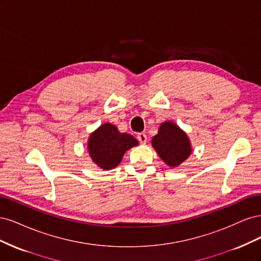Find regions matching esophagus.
<instances>
[{
  "label": "esophagus",
  "mask_w": 261,
  "mask_h": 261,
  "mask_svg": "<svg viewBox=\"0 0 261 261\" xmlns=\"http://www.w3.org/2000/svg\"><path fill=\"white\" fill-rule=\"evenodd\" d=\"M137 139L140 144H146L147 143V136L144 133H139L137 135Z\"/></svg>",
  "instance_id": "obj_1"
}]
</instances>
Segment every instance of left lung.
<instances>
[{"label": "left lung", "mask_w": 261, "mask_h": 261, "mask_svg": "<svg viewBox=\"0 0 261 261\" xmlns=\"http://www.w3.org/2000/svg\"><path fill=\"white\" fill-rule=\"evenodd\" d=\"M151 143L163 162L172 168L178 167L192 153V145L186 133L170 121L160 125Z\"/></svg>", "instance_id": "1"}]
</instances>
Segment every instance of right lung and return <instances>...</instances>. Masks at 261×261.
Masks as SVG:
<instances>
[{
  "label": "right lung",
  "instance_id": "add662e5",
  "mask_svg": "<svg viewBox=\"0 0 261 261\" xmlns=\"http://www.w3.org/2000/svg\"><path fill=\"white\" fill-rule=\"evenodd\" d=\"M138 145L136 138L129 134L120 133L111 123L102 124L88 139V152L99 168L111 170L122 161L124 153Z\"/></svg>",
  "mask_w": 261,
  "mask_h": 261
}]
</instances>
